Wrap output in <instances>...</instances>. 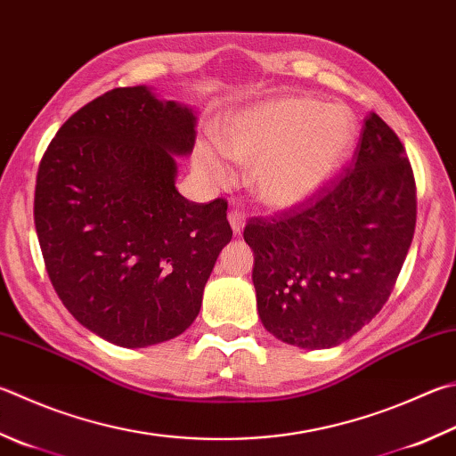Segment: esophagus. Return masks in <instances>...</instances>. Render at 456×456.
Here are the masks:
<instances>
[{"label": "esophagus", "instance_id": "34e87169", "mask_svg": "<svg viewBox=\"0 0 456 456\" xmlns=\"http://www.w3.org/2000/svg\"><path fill=\"white\" fill-rule=\"evenodd\" d=\"M229 223H231V229H233V233L239 235L243 231V225H245V213L239 211V209H231L229 211Z\"/></svg>", "mask_w": 456, "mask_h": 456}]
</instances>
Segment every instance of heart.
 I'll return each mask as SVG.
<instances>
[{
  "label": "heart",
  "instance_id": "obj_1",
  "mask_svg": "<svg viewBox=\"0 0 456 456\" xmlns=\"http://www.w3.org/2000/svg\"><path fill=\"white\" fill-rule=\"evenodd\" d=\"M354 139L357 121L345 105L303 95L279 97L223 119L215 134L217 147L197 145L193 165L217 185L233 179L225 157L251 165L256 200L283 209L329 183L351 155Z\"/></svg>",
  "mask_w": 456,
  "mask_h": 456
}]
</instances>
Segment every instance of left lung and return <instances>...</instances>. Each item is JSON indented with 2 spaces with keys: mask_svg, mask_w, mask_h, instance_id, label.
<instances>
[{
  "mask_svg": "<svg viewBox=\"0 0 456 456\" xmlns=\"http://www.w3.org/2000/svg\"><path fill=\"white\" fill-rule=\"evenodd\" d=\"M415 223L417 187L407 153L370 113L353 167L293 209L245 225L263 327L301 349L351 338L391 295Z\"/></svg>",
  "mask_w": 456,
  "mask_h": 456,
  "instance_id": "left-lung-1",
  "label": "left lung"
}]
</instances>
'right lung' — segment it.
Masks as SVG:
<instances>
[{"label": "right lung", "mask_w": 456, "mask_h": 456, "mask_svg": "<svg viewBox=\"0 0 456 456\" xmlns=\"http://www.w3.org/2000/svg\"><path fill=\"white\" fill-rule=\"evenodd\" d=\"M195 123L145 86L118 87L73 113L41 157L33 221L47 275L81 325L126 349L191 325L233 237L225 200L175 189Z\"/></svg>", "instance_id": "add662e5"}]
</instances>
